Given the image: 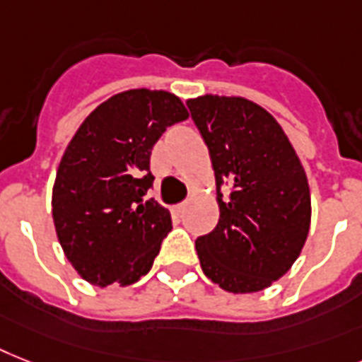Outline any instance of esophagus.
Wrapping results in <instances>:
<instances>
[{
  "label": "esophagus",
  "instance_id": "1",
  "mask_svg": "<svg viewBox=\"0 0 362 362\" xmlns=\"http://www.w3.org/2000/svg\"><path fill=\"white\" fill-rule=\"evenodd\" d=\"M184 211H186V202H180V204H176V206L173 208V214H175V217H178V219L184 216Z\"/></svg>",
  "mask_w": 362,
  "mask_h": 362
}]
</instances>
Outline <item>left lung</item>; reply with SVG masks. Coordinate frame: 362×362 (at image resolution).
<instances>
[{"instance_id": "left-lung-1", "label": "left lung", "mask_w": 362, "mask_h": 362, "mask_svg": "<svg viewBox=\"0 0 362 362\" xmlns=\"http://www.w3.org/2000/svg\"><path fill=\"white\" fill-rule=\"evenodd\" d=\"M186 104L210 151L219 202L216 228L195 240L202 272L227 292L264 290L292 267L307 240L303 165L277 120L251 100L206 95Z\"/></svg>"}]
</instances>
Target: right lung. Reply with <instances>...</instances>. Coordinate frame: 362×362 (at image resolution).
<instances>
[{"label":"right lung","instance_id":"add662e5","mask_svg":"<svg viewBox=\"0 0 362 362\" xmlns=\"http://www.w3.org/2000/svg\"><path fill=\"white\" fill-rule=\"evenodd\" d=\"M187 119L180 98L132 89L83 120L55 176L52 214L61 247L95 286L132 284L151 272L173 221L148 199L151 154L169 126Z\"/></svg>","mask_w":362,"mask_h":362}]
</instances>
